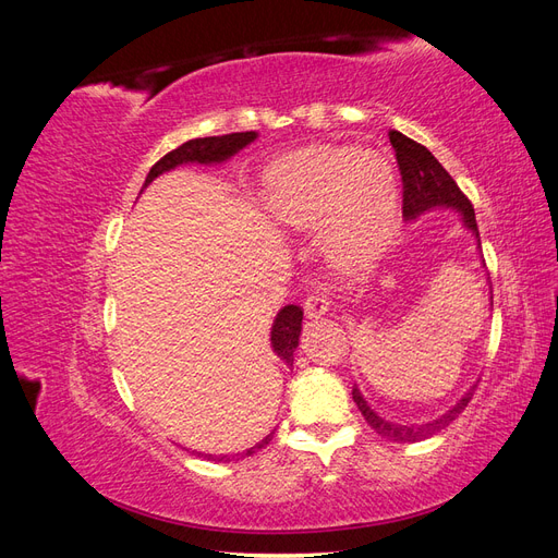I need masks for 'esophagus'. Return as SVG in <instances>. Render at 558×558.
Returning <instances> with one entry per match:
<instances>
[{
  "label": "esophagus",
  "mask_w": 558,
  "mask_h": 558,
  "mask_svg": "<svg viewBox=\"0 0 558 558\" xmlns=\"http://www.w3.org/2000/svg\"><path fill=\"white\" fill-rule=\"evenodd\" d=\"M328 298L324 295V293H318V291H314L307 300H305V316L307 318H320V316H326L328 314Z\"/></svg>",
  "instance_id": "34e87169"
}]
</instances>
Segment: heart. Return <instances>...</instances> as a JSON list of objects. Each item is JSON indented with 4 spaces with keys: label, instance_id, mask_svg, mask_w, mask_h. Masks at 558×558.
Returning <instances> with one entry per match:
<instances>
[{
    "label": "heart",
    "instance_id": "obj_1",
    "mask_svg": "<svg viewBox=\"0 0 558 558\" xmlns=\"http://www.w3.org/2000/svg\"><path fill=\"white\" fill-rule=\"evenodd\" d=\"M263 199L286 226H320L326 260L340 272H356L391 240L398 179L379 150L310 146L267 167Z\"/></svg>",
    "mask_w": 558,
    "mask_h": 558
}]
</instances>
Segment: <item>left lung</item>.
Segmentation results:
<instances>
[{
	"label": "left lung",
	"instance_id": "obj_1",
	"mask_svg": "<svg viewBox=\"0 0 558 558\" xmlns=\"http://www.w3.org/2000/svg\"><path fill=\"white\" fill-rule=\"evenodd\" d=\"M388 140H391V146L396 150V160H398L400 177H402V218L404 221L412 223L418 216H424L433 209H451L459 214L463 228L475 234L477 248L482 251L475 209H472L470 199L461 193V189L456 185V181L449 177L445 167L437 162V158L426 146H421L414 140L404 137V134L398 130L388 132ZM488 305L494 307V295L488 298ZM475 388H477V384H472L445 414L435 416L430 421H424V424H393V421L379 416L363 398L359 384H353L351 396H353V402L359 404V410L365 416L367 424L373 426L381 437H386V440L421 442V440H426V437H433L435 433L447 428L451 421L468 408V402H470L472 393H475Z\"/></svg>",
	"mask_w": 558,
	"mask_h": 558
}]
</instances>
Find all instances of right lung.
<instances>
[{"label":"right lung","mask_w":558,"mask_h":558,"mask_svg":"<svg viewBox=\"0 0 558 558\" xmlns=\"http://www.w3.org/2000/svg\"><path fill=\"white\" fill-rule=\"evenodd\" d=\"M256 140H258V132H232V134H221V137H202V140L185 142L179 148L170 150L165 158H160L154 167H150L142 191L160 174L177 170L179 165H221V162L230 160L232 156H238L242 148H246L251 142H256ZM300 330H302V310L298 305L281 307L279 314L275 316L272 330H269V344H272V351L277 353L279 361L286 363V367H293V353L300 344ZM272 435H275V430L265 435L258 445L246 449L242 456H251L258 449H263L265 445H269ZM195 453L199 456L202 451H195ZM202 456L211 461L223 459V456H214V453H202Z\"/></svg>","instance_id":"add662e5"}]
</instances>
